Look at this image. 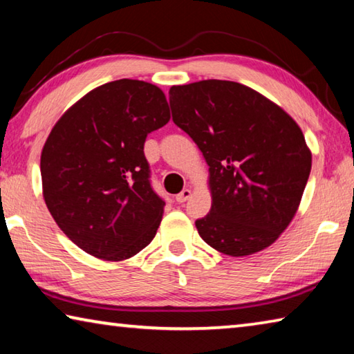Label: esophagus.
Returning <instances> with one entry per match:
<instances>
[{
	"label": "esophagus",
	"mask_w": 354,
	"mask_h": 354,
	"mask_svg": "<svg viewBox=\"0 0 354 354\" xmlns=\"http://www.w3.org/2000/svg\"><path fill=\"white\" fill-rule=\"evenodd\" d=\"M190 195H192V190L190 189H184L181 194H178L175 196V200H176V203H179V205H181V203H185V201L190 198Z\"/></svg>",
	"instance_id": "obj_1"
}]
</instances>
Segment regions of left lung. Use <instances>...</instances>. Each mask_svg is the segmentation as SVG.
<instances>
[{"label":"left lung","mask_w":354,"mask_h":354,"mask_svg":"<svg viewBox=\"0 0 354 354\" xmlns=\"http://www.w3.org/2000/svg\"><path fill=\"white\" fill-rule=\"evenodd\" d=\"M173 122L209 165L211 212L195 221L220 253L270 247L298 211L313 154L283 107L243 84L206 80L170 88Z\"/></svg>","instance_id":"1"}]
</instances>
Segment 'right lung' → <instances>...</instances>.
I'll return each instance as SVG.
<instances>
[{
  "mask_svg": "<svg viewBox=\"0 0 354 354\" xmlns=\"http://www.w3.org/2000/svg\"><path fill=\"white\" fill-rule=\"evenodd\" d=\"M169 120L159 87L118 80L84 95L51 129L40 156L44 198L86 253L124 261L154 239L165 203L149 184L143 143Z\"/></svg>",
  "mask_w": 354,
  "mask_h": 354,
  "instance_id": "add662e5",
  "label": "right lung"
}]
</instances>
